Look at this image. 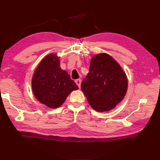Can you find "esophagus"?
I'll return each instance as SVG.
<instances>
[{
  "mask_svg": "<svg viewBox=\"0 0 160 160\" xmlns=\"http://www.w3.org/2000/svg\"><path fill=\"white\" fill-rule=\"evenodd\" d=\"M75 82H76L78 87H79V88H80V86H81V80L80 79H77V80H75Z\"/></svg>",
  "mask_w": 160,
  "mask_h": 160,
  "instance_id": "34e87169",
  "label": "esophagus"
}]
</instances>
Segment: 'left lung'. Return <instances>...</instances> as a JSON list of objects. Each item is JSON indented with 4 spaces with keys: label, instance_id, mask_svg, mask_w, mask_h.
<instances>
[{
    "label": "left lung",
    "instance_id": "left-lung-1",
    "mask_svg": "<svg viewBox=\"0 0 160 160\" xmlns=\"http://www.w3.org/2000/svg\"><path fill=\"white\" fill-rule=\"evenodd\" d=\"M127 78L120 66L106 53L95 56L89 72L81 84V89L89 104L97 111L111 110L123 99L127 90Z\"/></svg>",
    "mask_w": 160,
    "mask_h": 160
}]
</instances>
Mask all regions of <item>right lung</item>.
Instances as JSON below:
<instances>
[{"label":"right lung","instance_id":"right-lung-1","mask_svg":"<svg viewBox=\"0 0 160 160\" xmlns=\"http://www.w3.org/2000/svg\"><path fill=\"white\" fill-rule=\"evenodd\" d=\"M78 89L67 71L61 69L56 54L47 56L41 61L32 78L36 98L52 108L61 106L68 95Z\"/></svg>","mask_w":160,"mask_h":160}]
</instances>
